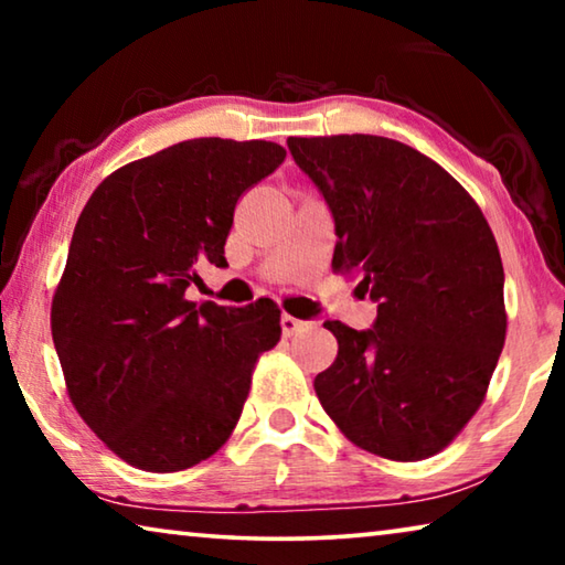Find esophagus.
<instances>
[{"instance_id": "obj_1", "label": "esophagus", "mask_w": 565, "mask_h": 565, "mask_svg": "<svg viewBox=\"0 0 565 565\" xmlns=\"http://www.w3.org/2000/svg\"><path fill=\"white\" fill-rule=\"evenodd\" d=\"M309 323L301 321V319H294L289 313H284L281 317V329H284V337H296V333H301Z\"/></svg>"}]
</instances>
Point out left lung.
Wrapping results in <instances>:
<instances>
[{"label":"left lung","instance_id":"1","mask_svg":"<svg viewBox=\"0 0 565 565\" xmlns=\"http://www.w3.org/2000/svg\"><path fill=\"white\" fill-rule=\"evenodd\" d=\"M337 224L333 271L379 303L374 329L327 321L339 353L313 379L351 444L424 461L481 408L505 341L503 264L473 196L401 141L289 137Z\"/></svg>","mask_w":565,"mask_h":565}]
</instances>
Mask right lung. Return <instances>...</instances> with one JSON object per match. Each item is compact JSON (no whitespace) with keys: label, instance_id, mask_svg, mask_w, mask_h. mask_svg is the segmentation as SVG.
<instances>
[{"label":"right lung","instance_id":"right-lung-1","mask_svg":"<svg viewBox=\"0 0 565 565\" xmlns=\"http://www.w3.org/2000/svg\"><path fill=\"white\" fill-rule=\"evenodd\" d=\"M286 159L274 141L189 139L131 161L94 189L52 299L66 394L109 451L174 473L214 456L238 424L256 361L281 339V309L189 301L244 191Z\"/></svg>","mask_w":565,"mask_h":565}]
</instances>
